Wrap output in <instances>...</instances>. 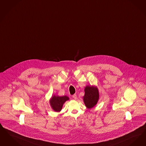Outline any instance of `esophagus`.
Here are the masks:
<instances>
[{
	"label": "esophagus",
	"mask_w": 146,
	"mask_h": 146,
	"mask_svg": "<svg viewBox=\"0 0 146 146\" xmlns=\"http://www.w3.org/2000/svg\"><path fill=\"white\" fill-rule=\"evenodd\" d=\"M72 97H73L74 99H76V97H76V94H73V95L72 96Z\"/></svg>",
	"instance_id": "34e87169"
}]
</instances>
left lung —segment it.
Instances as JSON below:
<instances>
[{"mask_svg":"<svg viewBox=\"0 0 146 146\" xmlns=\"http://www.w3.org/2000/svg\"><path fill=\"white\" fill-rule=\"evenodd\" d=\"M85 95L83 97L84 103L88 109H91L97 104L99 98L98 88L94 86H87L85 88Z\"/></svg>","mask_w":146,"mask_h":146,"instance_id":"8db88e82","label":"left lung"}]
</instances>
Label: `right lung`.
Returning <instances> with one entry per match:
<instances>
[{
    "instance_id": "1",
    "label": "right lung",
    "mask_w": 146,
    "mask_h": 146,
    "mask_svg": "<svg viewBox=\"0 0 146 146\" xmlns=\"http://www.w3.org/2000/svg\"><path fill=\"white\" fill-rule=\"evenodd\" d=\"M69 100V98L66 96H58L54 95L50 99V104L52 109L56 112H60L61 110L64 102Z\"/></svg>"
}]
</instances>
